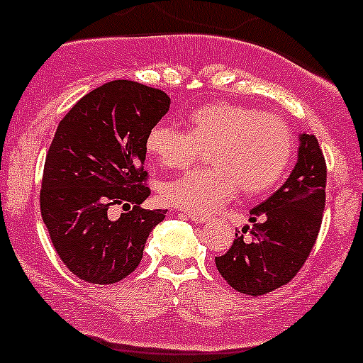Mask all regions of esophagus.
Returning a JSON list of instances; mask_svg holds the SVG:
<instances>
[{
  "instance_id": "1",
  "label": "esophagus",
  "mask_w": 363,
  "mask_h": 363,
  "mask_svg": "<svg viewBox=\"0 0 363 363\" xmlns=\"http://www.w3.org/2000/svg\"><path fill=\"white\" fill-rule=\"evenodd\" d=\"M189 218L192 219V221H195V223H206L207 221V218L206 216H201V214H195V213H189Z\"/></svg>"
}]
</instances>
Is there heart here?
<instances>
[{"label": "heart", "mask_w": 363, "mask_h": 363, "mask_svg": "<svg viewBox=\"0 0 363 363\" xmlns=\"http://www.w3.org/2000/svg\"><path fill=\"white\" fill-rule=\"evenodd\" d=\"M145 149L161 168L182 171L209 150L213 166L166 183L162 197L190 213L209 216L238 190L259 197L284 177L295 152L290 125L276 113L235 103H213L194 109L186 132L157 123L149 130Z\"/></svg>", "instance_id": "1"}]
</instances>
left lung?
I'll use <instances>...</instances> for the list:
<instances>
[{
	"mask_svg": "<svg viewBox=\"0 0 363 363\" xmlns=\"http://www.w3.org/2000/svg\"><path fill=\"white\" fill-rule=\"evenodd\" d=\"M328 168L319 142L300 135L298 161L284 185L250 211V223L216 257L219 274L236 291L266 295L290 283L311 255L323 225ZM249 236L245 237V233Z\"/></svg>",
	"mask_w": 363,
	"mask_h": 363,
	"instance_id": "left-lung-1",
	"label": "left lung"
}]
</instances>
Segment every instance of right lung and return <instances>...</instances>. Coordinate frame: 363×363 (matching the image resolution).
<instances>
[{
    "instance_id": "obj_1",
    "label": "right lung",
    "mask_w": 363,
    "mask_h": 363,
    "mask_svg": "<svg viewBox=\"0 0 363 363\" xmlns=\"http://www.w3.org/2000/svg\"><path fill=\"white\" fill-rule=\"evenodd\" d=\"M169 109L168 94L113 80L65 115L44 162L40 214L60 259L77 278L113 284L137 269L164 209H142L150 195L145 138ZM124 213L113 218L111 209Z\"/></svg>"
}]
</instances>
